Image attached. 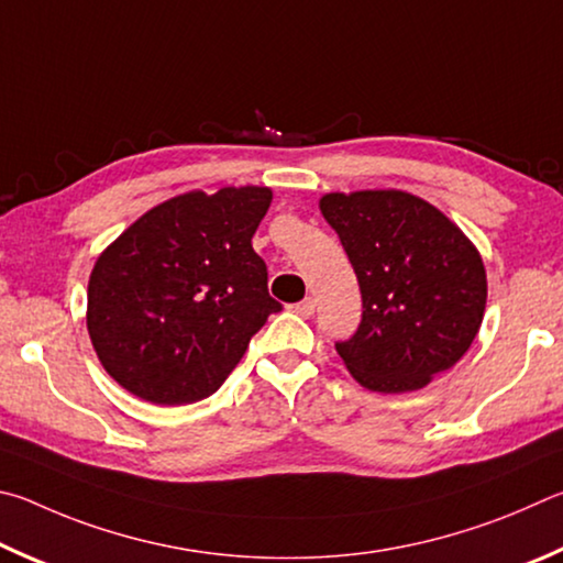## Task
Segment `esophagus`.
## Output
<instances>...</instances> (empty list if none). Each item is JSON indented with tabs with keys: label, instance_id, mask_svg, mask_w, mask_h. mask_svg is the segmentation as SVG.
<instances>
[{
	"label": "esophagus",
	"instance_id": "obj_1",
	"mask_svg": "<svg viewBox=\"0 0 563 563\" xmlns=\"http://www.w3.org/2000/svg\"><path fill=\"white\" fill-rule=\"evenodd\" d=\"M294 311L299 313V317H303V319H309L313 311H317V301H313L311 297L309 299H303V301H299L297 307H294Z\"/></svg>",
	"mask_w": 563,
	"mask_h": 563
}]
</instances>
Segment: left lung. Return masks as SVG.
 Returning a JSON list of instances; mask_svg holds the SVG:
<instances>
[{"instance_id": "1", "label": "left lung", "mask_w": 563, "mask_h": 563, "mask_svg": "<svg viewBox=\"0 0 563 563\" xmlns=\"http://www.w3.org/2000/svg\"><path fill=\"white\" fill-rule=\"evenodd\" d=\"M321 214L356 272L363 319L341 361L363 388L410 393L465 356L485 319L487 272L460 227L402 190L327 192Z\"/></svg>"}]
</instances>
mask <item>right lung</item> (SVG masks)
<instances>
[{
	"label": "right lung",
	"instance_id": "add662e5",
	"mask_svg": "<svg viewBox=\"0 0 563 563\" xmlns=\"http://www.w3.org/2000/svg\"><path fill=\"white\" fill-rule=\"evenodd\" d=\"M269 205L260 185L183 192L98 254L86 327L118 386L155 406L197 402L222 386L282 309L252 250Z\"/></svg>",
	"mask_w": 563,
	"mask_h": 563
}]
</instances>
